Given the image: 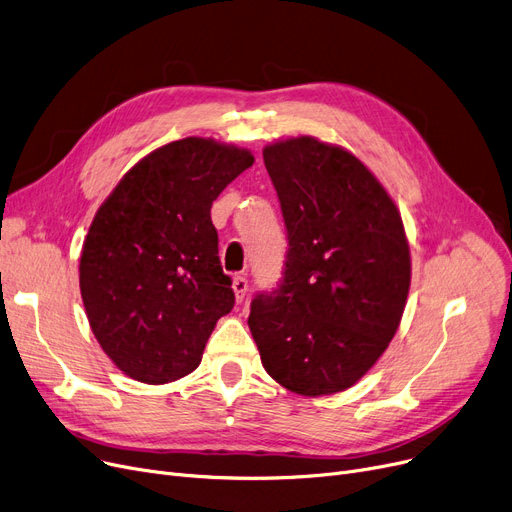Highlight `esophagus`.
<instances>
[{
    "label": "esophagus",
    "mask_w": 512,
    "mask_h": 512,
    "mask_svg": "<svg viewBox=\"0 0 512 512\" xmlns=\"http://www.w3.org/2000/svg\"><path fill=\"white\" fill-rule=\"evenodd\" d=\"M233 291H235V300H237V302L246 300V294H248V279L243 277V275L233 277Z\"/></svg>",
    "instance_id": "34e87169"
}]
</instances>
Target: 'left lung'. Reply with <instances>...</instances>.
<instances>
[{
    "mask_svg": "<svg viewBox=\"0 0 512 512\" xmlns=\"http://www.w3.org/2000/svg\"><path fill=\"white\" fill-rule=\"evenodd\" d=\"M281 204L283 277L250 306L262 367L302 396L344 392L400 325L410 250L394 200L354 154L314 137L266 145Z\"/></svg>",
    "mask_w": 512,
    "mask_h": 512,
    "instance_id": "8db88e82",
    "label": "left lung"
}]
</instances>
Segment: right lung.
<instances>
[{"mask_svg":"<svg viewBox=\"0 0 512 512\" xmlns=\"http://www.w3.org/2000/svg\"><path fill=\"white\" fill-rule=\"evenodd\" d=\"M252 164L248 150L185 137L139 160L97 210L81 296L95 339L125 375L156 385L200 364L235 304L210 208Z\"/></svg>","mask_w":512,"mask_h":512,"instance_id":"add662e5","label":"right lung"}]
</instances>
